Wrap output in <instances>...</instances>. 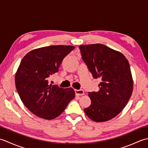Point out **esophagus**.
I'll list each match as a JSON object with an SVG mask.
<instances>
[{"instance_id": "1", "label": "esophagus", "mask_w": 148, "mask_h": 148, "mask_svg": "<svg viewBox=\"0 0 148 148\" xmlns=\"http://www.w3.org/2000/svg\"><path fill=\"white\" fill-rule=\"evenodd\" d=\"M75 93H76V95L77 96L83 95H84V90L82 89L75 90Z\"/></svg>"}]
</instances>
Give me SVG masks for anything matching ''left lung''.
<instances>
[{
	"mask_svg": "<svg viewBox=\"0 0 148 148\" xmlns=\"http://www.w3.org/2000/svg\"><path fill=\"white\" fill-rule=\"evenodd\" d=\"M79 48L93 77L101 79L98 92H88L92 102L84 111L96 122L110 120L124 109L132 93L129 63L122 53L102 44L81 45Z\"/></svg>",
	"mask_w": 148,
	"mask_h": 148,
	"instance_id": "1",
	"label": "left lung"
}]
</instances>
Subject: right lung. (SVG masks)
<instances>
[{"label":"right lung","instance_id":"right-lung-1","mask_svg":"<svg viewBox=\"0 0 148 148\" xmlns=\"http://www.w3.org/2000/svg\"><path fill=\"white\" fill-rule=\"evenodd\" d=\"M72 46H49L34 49L21 60L15 84L22 102L34 114L46 119L58 117L74 98V90L49 84Z\"/></svg>","mask_w":148,"mask_h":148}]
</instances>
